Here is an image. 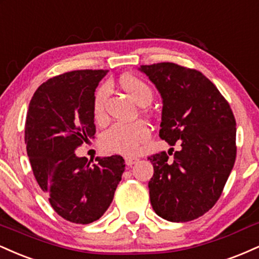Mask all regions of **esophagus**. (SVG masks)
<instances>
[{"label":"esophagus","instance_id":"1","mask_svg":"<svg viewBox=\"0 0 259 259\" xmlns=\"http://www.w3.org/2000/svg\"><path fill=\"white\" fill-rule=\"evenodd\" d=\"M138 160H139L138 157H133V156H126V157H124V161H126L127 166H132L133 163H136Z\"/></svg>","mask_w":259,"mask_h":259}]
</instances>
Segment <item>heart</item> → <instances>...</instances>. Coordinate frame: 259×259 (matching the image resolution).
Returning <instances> with one entry per match:
<instances>
[{
	"mask_svg": "<svg viewBox=\"0 0 259 259\" xmlns=\"http://www.w3.org/2000/svg\"><path fill=\"white\" fill-rule=\"evenodd\" d=\"M121 86L139 105H148L153 102L154 93L151 87L142 78L135 75H124L120 78ZM110 88L102 84L93 97V114L97 120L105 116V105ZM150 138V128L144 121L138 120L130 123H114L102 136V144L108 150L123 155H133L148 139Z\"/></svg>",
	"mask_w": 259,
	"mask_h": 259,
	"instance_id": "b5f03b06",
	"label": "heart"
}]
</instances>
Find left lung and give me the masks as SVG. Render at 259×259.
<instances>
[{
    "label": "left lung",
    "instance_id": "left-lung-1",
    "mask_svg": "<svg viewBox=\"0 0 259 259\" xmlns=\"http://www.w3.org/2000/svg\"><path fill=\"white\" fill-rule=\"evenodd\" d=\"M162 97L160 138L179 150L150 155V202L169 222L201 217L218 201L236 159V121L218 88L195 69L141 65ZM172 158H169L170 155Z\"/></svg>",
    "mask_w": 259,
    "mask_h": 259
}]
</instances>
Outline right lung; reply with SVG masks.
I'll use <instances>...</instances> for the list:
<instances>
[{"label":"right lung","mask_w":259,"mask_h":259,"mask_svg":"<svg viewBox=\"0 0 259 259\" xmlns=\"http://www.w3.org/2000/svg\"><path fill=\"white\" fill-rule=\"evenodd\" d=\"M108 70H75L54 76L33 93L25 121V144L33 176L64 220L88 224L109 208L124 169L120 155L77 157L96 135L93 97Z\"/></svg>","instance_id":"add662e5"}]
</instances>
